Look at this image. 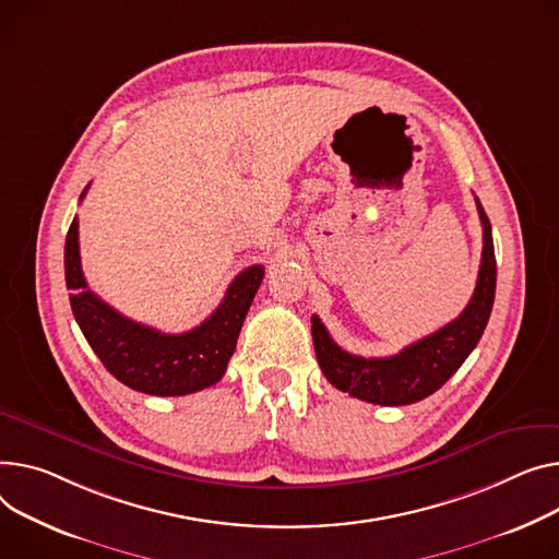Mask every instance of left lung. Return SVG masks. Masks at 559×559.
Instances as JSON below:
<instances>
[{
	"label": "left lung",
	"instance_id": "1",
	"mask_svg": "<svg viewBox=\"0 0 559 559\" xmlns=\"http://www.w3.org/2000/svg\"><path fill=\"white\" fill-rule=\"evenodd\" d=\"M476 211L483 227V253L474 294L454 321L431 332L429 337L406 346L393 357H359L334 344L321 319L312 317L317 361L334 389L370 404L402 406L436 393L463 366L488 325L497 289L492 227L478 198Z\"/></svg>",
	"mask_w": 559,
	"mask_h": 559
}]
</instances>
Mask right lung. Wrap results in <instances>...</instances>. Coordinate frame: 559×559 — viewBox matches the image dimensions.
<instances>
[{
	"instance_id": "obj_1",
	"label": "right lung",
	"mask_w": 559,
	"mask_h": 559,
	"mask_svg": "<svg viewBox=\"0 0 559 559\" xmlns=\"http://www.w3.org/2000/svg\"><path fill=\"white\" fill-rule=\"evenodd\" d=\"M263 276V265L247 267L231 281L225 299L206 321L189 332L166 334L123 317L87 287L79 217H73L64 242L69 304L87 344L119 382L147 395H189L222 380Z\"/></svg>"
}]
</instances>
